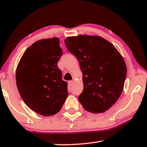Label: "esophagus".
Returning <instances> with one entry per match:
<instances>
[{"label": "esophagus", "instance_id": "esophagus-1", "mask_svg": "<svg viewBox=\"0 0 147 147\" xmlns=\"http://www.w3.org/2000/svg\"><path fill=\"white\" fill-rule=\"evenodd\" d=\"M73 83H74V82L73 81V80H70V81H69L68 82V84H69V86H72L73 85Z\"/></svg>", "mask_w": 147, "mask_h": 147}]
</instances>
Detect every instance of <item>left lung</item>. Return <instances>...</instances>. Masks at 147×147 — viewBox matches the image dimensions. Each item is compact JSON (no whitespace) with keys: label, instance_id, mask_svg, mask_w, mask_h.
Returning <instances> with one entry per match:
<instances>
[{"label":"left lung","instance_id":"left-lung-1","mask_svg":"<svg viewBox=\"0 0 147 147\" xmlns=\"http://www.w3.org/2000/svg\"><path fill=\"white\" fill-rule=\"evenodd\" d=\"M65 44L76 57L83 73L84 89L79 102L89 112L103 113L123 92L126 66L112 44L100 36L69 37Z\"/></svg>","mask_w":147,"mask_h":147}]
</instances>
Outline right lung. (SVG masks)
Segmentation results:
<instances>
[{
  "label": "right lung",
  "mask_w": 147,
  "mask_h": 147,
  "mask_svg": "<svg viewBox=\"0 0 147 147\" xmlns=\"http://www.w3.org/2000/svg\"><path fill=\"white\" fill-rule=\"evenodd\" d=\"M59 39H41L26 49L18 64L16 84L21 98L40 115H54L68 96L58 62L63 54Z\"/></svg>",
  "instance_id": "add662e5"
}]
</instances>
